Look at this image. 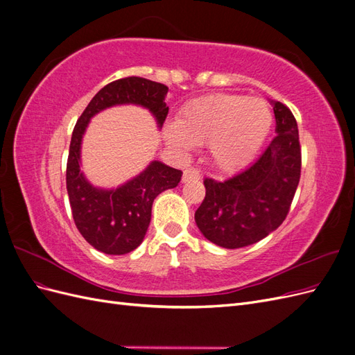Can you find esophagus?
<instances>
[{"label":"esophagus","instance_id":"obj_1","mask_svg":"<svg viewBox=\"0 0 355 355\" xmlns=\"http://www.w3.org/2000/svg\"><path fill=\"white\" fill-rule=\"evenodd\" d=\"M200 179H201V175H200V171L196 170V168H187L184 171V176H182V180H184V182L200 180Z\"/></svg>","mask_w":355,"mask_h":355}]
</instances>
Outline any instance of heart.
I'll list each match as a JSON object with an SVG mask.
<instances>
[{
  "label": "heart",
  "mask_w": 355,
  "mask_h": 355,
  "mask_svg": "<svg viewBox=\"0 0 355 355\" xmlns=\"http://www.w3.org/2000/svg\"><path fill=\"white\" fill-rule=\"evenodd\" d=\"M272 124L265 101L239 94H209L188 102L166 127L167 144L187 153L209 144L213 166L222 171L244 167L261 148Z\"/></svg>",
  "instance_id": "1"
}]
</instances>
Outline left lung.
Listing matches in <instances>:
<instances>
[{
    "instance_id": "left-lung-1",
    "label": "left lung",
    "mask_w": 355,
    "mask_h": 355,
    "mask_svg": "<svg viewBox=\"0 0 355 355\" xmlns=\"http://www.w3.org/2000/svg\"><path fill=\"white\" fill-rule=\"evenodd\" d=\"M271 103L277 136L262 155L227 180L204 179L206 197L196 223L204 237L225 249L261 241L280 227L292 206L302 164L297 123L286 105Z\"/></svg>"
}]
</instances>
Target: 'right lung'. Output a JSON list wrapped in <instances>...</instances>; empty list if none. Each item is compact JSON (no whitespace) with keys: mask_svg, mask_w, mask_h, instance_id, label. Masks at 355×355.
<instances>
[{"mask_svg":"<svg viewBox=\"0 0 355 355\" xmlns=\"http://www.w3.org/2000/svg\"><path fill=\"white\" fill-rule=\"evenodd\" d=\"M167 92V85L141 77L112 81L98 92L73 127L67 163V189L72 218L85 241L102 253L125 254L141 245L151 222L155 197L178 187L182 171L161 161H153L141 175L116 189L96 188L80 170V149L85 127L94 114L124 103L148 108L161 127L168 114L164 102Z\"/></svg>","mask_w":355,"mask_h":355,"instance_id":"right-lung-1","label":"right lung"}]
</instances>
